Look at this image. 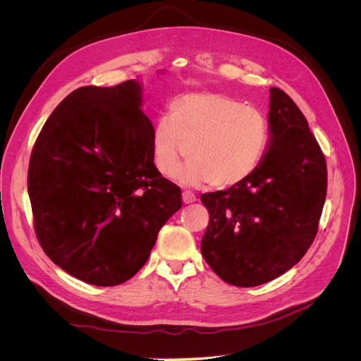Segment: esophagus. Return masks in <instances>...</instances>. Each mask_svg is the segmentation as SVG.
Wrapping results in <instances>:
<instances>
[{
  "label": "esophagus",
  "mask_w": 361,
  "mask_h": 361,
  "mask_svg": "<svg viewBox=\"0 0 361 361\" xmlns=\"http://www.w3.org/2000/svg\"><path fill=\"white\" fill-rule=\"evenodd\" d=\"M182 200H183L185 204L194 203V202H195V195H194L191 191H183V192H182Z\"/></svg>",
  "instance_id": "esophagus-1"
}]
</instances>
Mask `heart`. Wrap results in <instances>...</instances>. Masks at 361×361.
I'll return each mask as SVG.
<instances>
[{
  "mask_svg": "<svg viewBox=\"0 0 361 361\" xmlns=\"http://www.w3.org/2000/svg\"><path fill=\"white\" fill-rule=\"evenodd\" d=\"M269 141L265 116L231 96L188 93L170 104V114L157 120L152 152L158 171L173 178L187 150L190 164L180 174L188 185L212 182L232 188L253 174Z\"/></svg>",
  "mask_w": 361,
  "mask_h": 361,
  "instance_id": "1",
  "label": "heart"
}]
</instances>
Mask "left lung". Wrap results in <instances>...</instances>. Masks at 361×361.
I'll use <instances>...</instances> for the list:
<instances>
[{"label": "left lung", "mask_w": 361, "mask_h": 361, "mask_svg": "<svg viewBox=\"0 0 361 361\" xmlns=\"http://www.w3.org/2000/svg\"><path fill=\"white\" fill-rule=\"evenodd\" d=\"M268 150L232 188L202 194L209 224L202 255L228 285L251 288L285 274L307 253L326 195V162L300 108L269 89Z\"/></svg>", "instance_id": "1"}]
</instances>
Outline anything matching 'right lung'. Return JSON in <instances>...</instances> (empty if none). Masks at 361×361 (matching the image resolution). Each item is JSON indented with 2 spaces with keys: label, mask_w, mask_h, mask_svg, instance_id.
<instances>
[{
  "label": "right lung",
  "mask_w": 361,
  "mask_h": 361,
  "mask_svg": "<svg viewBox=\"0 0 361 361\" xmlns=\"http://www.w3.org/2000/svg\"><path fill=\"white\" fill-rule=\"evenodd\" d=\"M135 80L87 85L57 105L32 147L28 195L47 256L94 286L122 285L143 267L158 232L182 207L162 178Z\"/></svg>",
  "instance_id": "1"
}]
</instances>
